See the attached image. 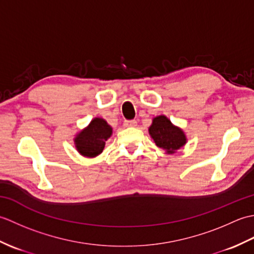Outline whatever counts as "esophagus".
Instances as JSON below:
<instances>
[{
  "mask_svg": "<svg viewBox=\"0 0 254 254\" xmlns=\"http://www.w3.org/2000/svg\"><path fill=\"white\" fill-rule=\"evenodd\" d=\"M137 122L135 120H126L124 121V127H136Z\"/></svg>",
  "mask_w": 254,
  "mask_h": 254,
  "instance_id": "esophagus-1",
  "label": "esophagus"
}]
</instances>
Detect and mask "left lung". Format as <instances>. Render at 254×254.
I'll use <instances>...</instances> for the list:
<instances>
[{"mask_svg": "<svg viewBox=\"0 0 254 254\" xmlns=\"http://www.w3.org/2000/svg\"><path fill=\"white\" fill-rule=\"evenodd\" d=\"M148 131L156 145L166 149L168 154L175 153L187 142L185 133L179 127L172 126L165 116L156 117Z\"/></svg>", "mask_w": 254, "mask_h": 254, "instance_id": "8db88e82", "label": "left lung"}]
</instances>
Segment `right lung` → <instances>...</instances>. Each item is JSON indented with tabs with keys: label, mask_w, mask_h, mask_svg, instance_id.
<instances>
[{
	"label": "right lung",
	"mask_w": 254,
	"mask_h": 254,
	"mask_svg": "<svg viewBox=\"0 0 254 254\" xmlns=\"http://www.w3.org/2000/svg\"><path fill=\"white\" fill-rule=\"evenodd\" d=\"M112 128L104 119L96 118L89 126L75 137V145L78 152L86 157H95L102 153Z\"/></svg>",
	"instance_id": "1"
}]
</instances>
